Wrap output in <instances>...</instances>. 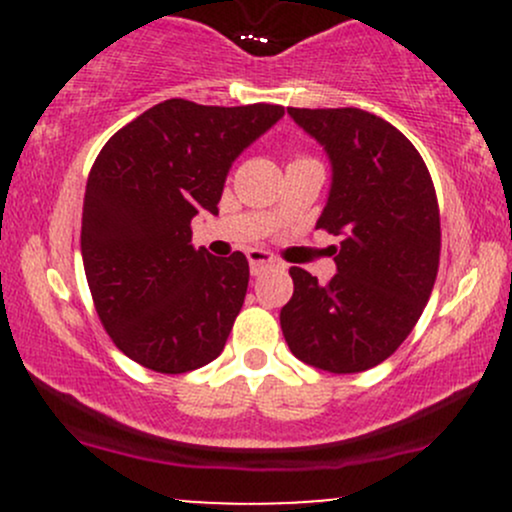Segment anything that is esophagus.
Returning a JSON list of instances; mask_svg holds the SVG:
<instances>
[{
    "mask_svg": "<svg viewBox=\"0 0 512 512\" xmlns=\"http://www.w3.org/2000/svg\"><path fill=\"white\" fill-rule=\"evenodd\" d=\"M248 262H250V272L260 274L264 267H272V264H276V257L272 255V252H267L262 248H252V250H248Z\"/></svg>",
    "mask_w": 512,
    "mask_h": 512,
    "instance_id": "1",
    "label": "esophagus"
}]
</instances>
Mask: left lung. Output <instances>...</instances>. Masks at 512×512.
<instances>
[{
    "instance_id": "1",
    "label": "left lung",
    "mask_w": 512,
    "mask_h": 512,
    "mask_svg": "<svg viewBox=\"0 0 512 512\" xmlns=\"http://www.w3.org/2000/svg\"><path fill=\"white\" fill-rule=\"evenodd\" d=\"M332 163L317 228L339 236L330 284L291 267L281 330L291 354L330 373H361L397 351L424 313L440 260L433 180L414 144L361 108H289Z\"/></svg>"
}]
</instances>
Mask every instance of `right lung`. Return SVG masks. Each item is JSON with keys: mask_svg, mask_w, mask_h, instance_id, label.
I'll return each mask as SVG.
<instances>
[{"mask_svg": "<svg viewBox=\"0 0 512 512\" xmlns=\"http://www.w3.org/2000/svg\"><path fill=\"white\" fill-rule=\"evenodd\" d=\"M281 117V105L170 98L98 154L86 182L81 257L105 332L139 366L187 373L226 346L248 291V260L197 250L190 223L202 209L219 214L233 161Z\"/></svg>", "mask_w": 512, "mask_h": 512, "instance_id": "right-lung-1", "label": "right lung"}]
</instances>
